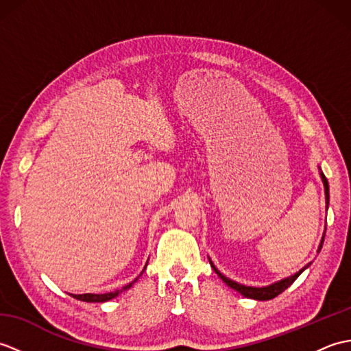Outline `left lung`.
<instances>
[{"instance_id":"8db88e82","label":"left lung","mask_w":351,"mask_h":351,"mask_svg":"<svg viewBox=\"0 0 351 351\" xmlns=\"http://www.w3.org/2000/svg\"><path fill=\"white\" fill-rule=\"evenodd\" d=\"M322 180H323V182H324L326 204H327V206H329V184H327V180H326L324 173H322ZM324 235H326V232H324ZM324 235H323V240H322V243H319L318 252L322 250V247H323ZM210 264H211V267H213V270L220 276V279H221L223 282H225L228 287L234 288L235 291H238V293L243 294L244 297H249V299H255V300H271V299H274L276 295H279L280 293H283V291H285L289 285H293V282H294L297 278H299V276L302 274V271L304 270V268H308V267H309V264H308V265H304V267L302 268V270H300V271H297L294 276H289V278H287V279L276 282V283H273V285H270V287H264V288H253V287L240 285V283H237V282H234V280L228 279L226 276H223V274L217 270V268L214 267V264L211 263V261H210Z\"/></svg>"}]
</instances>
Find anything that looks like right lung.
I'll list each match as a JSON object with an SVG mask.
<instances>
[{"mask_svg": "<svg viewBox=\"0 0 351 351\" xmlns=\"http://www.w3.org/2000/svg\"><path fill=\"white\" fill-rule=\"evenodd\" d=\"M136 280H137V279H136ZM136 280H134V282H136ZM134 282H131L130 285L123 287L122 289H116V291H113V293H107V294H72V297H73V299H77V300H81V302H98V303H101V302H107V300L114 299V297L121 294L122 291L131 288V285H132Z\"/></svg>", "mask_w": 351, "mask_h": 351, "instance_id": "obj_1", "label": "right lung"}]
</instances>
